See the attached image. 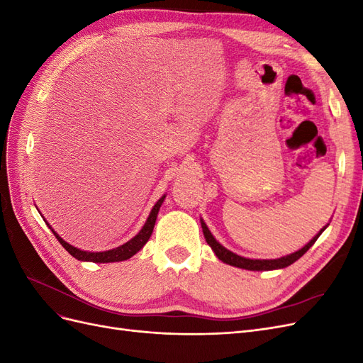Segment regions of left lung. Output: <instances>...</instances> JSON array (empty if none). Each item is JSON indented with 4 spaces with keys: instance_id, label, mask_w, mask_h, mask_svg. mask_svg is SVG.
Masks as SVG:
<instances>
[{
    "instance_id": "1",
    "label": "left lung",
    "mask_w": 363,
    "mask_h": 363,
    "mask_svg": "<svg viewBox=\"0 0 363 363\" xmlns=\"http://www.w3.org/2000/svg\"><path fill=\"white\" fill-rule=\"evenodd\" d=\"M201 227H203V233H204V238L207 240V244L212 247V250L215 251V255L218 256L219 260H223L224 263H228V265L232 267H238V268H242V269H250V271H269V269H279V268H286L289 265H292V263L295 260H298L304 252L309 250L315 242L316 239L320 238V235L324 232L325 227L321 230L320 233H318L309 244L304 245L301 250L292 252V255L289 256H284V257H280V259H272V260H257V259H245V257H240L238 255H235V252L228 251L227 248H224L221 244L216 242V239L212 236V233L208 232L207 225L201 221Z\"/></svg>"
}]
</instances>
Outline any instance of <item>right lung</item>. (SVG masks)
Listing matches in <instances>:
<instances>
[{
	"mask_svg": "<svg viewBox=\"0 0 363 363\" xmlns=\"http://www.w3.org/2000/svg\"><path fill=\"white\" fill-rule=\"evenodd\" d=\"M164 200V195L162 196V199L155 204V207H152V211L147 219L145 225L142 227L140 232L133 238L130 239L128 242H125L124 245H121L118 248H113V250H108V251H101V252H89V251H82L79 248H75L72 245H69L68 242H65V240L54 232V230L51 228V232L54 233V236L57 238L59 242L62 244V247L67 250L69 255L72 257H75L77 260H84V262H95V263H108V262H121V260H127L130 259L131 256H135L136 252L144 247L148 239L152 233V228H155V224H156V218H157V213H159V208L162 206ZM47 225L50 227V224L47 223Z\"/></svg>",
	"mask_w": 363,
	"mask_h": 363,
	"instance_id": "obj_1",
	"label": "right lung"
}]
</instances>
